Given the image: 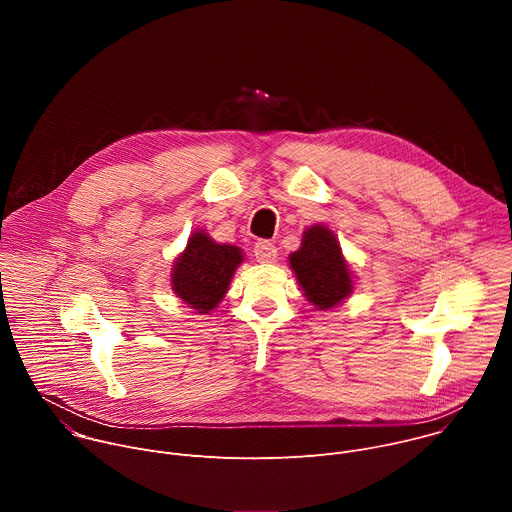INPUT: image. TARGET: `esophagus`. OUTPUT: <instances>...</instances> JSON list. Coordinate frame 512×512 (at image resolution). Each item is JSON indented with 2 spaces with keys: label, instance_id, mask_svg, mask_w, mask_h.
Wrapping results in <instances>:
<instances>
[{
  "label": "esophagus",
  "instance_id": "34e87169",
  "mask_svg": "<svg viewBox=\"0 0 512 512\" xmlns=\"http://www.w3.org/2000/svg\"><path fill=\"white\" fill-rule=\"evenodd\" d=\"M253 255L259 263H273L277 257V249L269 241H257L253 247Z\"/></svg>",
  "mask_w": 512,
  "mask_h": 512
}]
</instances>
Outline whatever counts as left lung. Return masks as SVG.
I'll use <instances>...</instances> for the list:
<instances>
[{"label":"left lung","mask_w":512,"mask_h":512,"mask_svg":"<svg viewBox=\"0 0 512 512\" xmlns=\"http://www.w3.org/2000/svg\"><path fill=\"white\" fill-rule=\"evenodd\" d=\"M308 302L320 310L340 304L350 291L352 279L336 237L326 227H312L304 233L300 251L289 255Z\"/></svg>","instance_id":"left-lung-1"}]
</instances>
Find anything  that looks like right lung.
Returning <instances> with one entry per match:
<instances>
[{
	"instance_id": "right-lung-1",
	"label": "right lung",
	"mask_w": 512,
	"mask_h": 512,
	"mask_svg": "<svg viewBox=\"0 0 512 512\" xmlns=\"http://www.w3.org/2000/svg\"><path fill=\"white\" fill-rule=\"evenodd\" d=\"M243 261L235 245H218L206 233H194L176 259L172 287L190 308L208 314L227 294L231 277Z\"/></svg>"
}]
</instances>
